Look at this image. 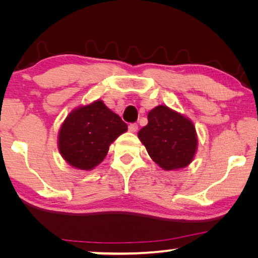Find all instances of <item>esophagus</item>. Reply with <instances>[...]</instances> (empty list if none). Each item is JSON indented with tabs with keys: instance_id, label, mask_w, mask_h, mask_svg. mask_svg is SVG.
I'll return each instance as SVG.
<instances>
[{
	"instance_id": "esophagus-1",
	"label": "esophagus",
	"mask_w": 258,
	"mask_h": 258,
	"mask_svg": "<svg viewBox=\"0 0 258 258\" xmlns=\"http://www.w3.org/2000/svg\"><path fill=\"white\" fill-rule=\"evenodd\" d=\"M128 128H129V132H132V133H136V132H137V129H139V125H137V123H130Z\"/></svg>"
}]
</instances>
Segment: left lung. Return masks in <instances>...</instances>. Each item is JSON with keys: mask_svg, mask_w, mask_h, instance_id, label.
Segmentation results:
<instances>
[{"mask_svg": "<svg viewBox=\"0 0 258 258\" xmlns=\"http://www.w3.org/2000/svg\"><path fill=\"white\" fill-rule=\"evenodd\" d=\"M139 139L155 163L164 170L186 167L197 149L192 122L165 105L150 110L148 124L139 132Z\"/></svg>", "mask_w": 258, "mask_h": 258, "instance_id": "8db88e82", "label": "left lung"}]
</instances>
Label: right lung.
<instances>
[{"label":"right lung","mask_w":258,"mask_h":258,"mask_svg":"<svg viewBox=\"0 0 258 258\" xmlns=\"http://www.w3.org/2000/svg\"><path fill=\"white\" fill-rule=\"evenodd\" d=\"M128 125L102 101L81 107L68 115L59 129L58 149L73 167L90 170L104 160L109 146Z\"/></svg>","instance_id":"obj_1"}]
</instances>
